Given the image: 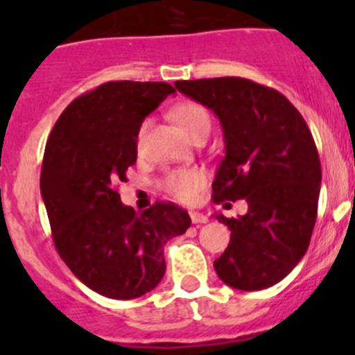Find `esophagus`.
I'll list each match as a JSON object with an SVG mask.
<instances>
[{
	"label": "esophagus",
	"mask_w": 355,
	"mask_h": 355,
	"mask_svg": "<svg viewBox=\"0 0 355 355\" xmlns=\"http://www.w3.org/2000/svg\"><path fill=\"white\" fill-rule=\"evenodd\" d=\"M190 218H192V222L193 224H206V222H208V216L206 215H202V213H199V211H190Z\"/></svg>",
	"instance_id": "obj_1"
}]
</instances>
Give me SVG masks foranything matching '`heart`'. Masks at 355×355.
Listing matches in <instances>:
<instances>
[{
  "instance_id": "obj_1",
  "label": "heart",
  "mask_w": 355,
  "mask_h": 355,
  "mask_svg": "<svg viewBox=\"0 0 355 355\" xmlns=\"http://www.w3.org/2000/svg\"><path fill=\"white\" fill-rule=\"evenodd\" d=\"M172 117L174 121L180 124L181 130L187 133V137L190 139L193 133L200 130H209L211 128V119H209L208 110L205 108L199 103L193 101H184L175 105L172 108ZM147 126L149 122L144 121L142 126H140L139 135H137V147H142L144 137H146ZM205 183V174L197 168H181V171H171L162 181L163 190L178 200H192L196 197V193L199 192V188Z\"/></svg>"
}]
</instances>
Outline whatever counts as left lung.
Segmentation results:
<instances>
[{
  "instance_id": "8db88e82",
  "label": "left lung",
  "mask_w": 355,
  "mask_h": 355,
  "mask_svg": "<svg viewBox=\"0 0 355 355\" xmlns=\"http://www.w3.org/2000/svg\"><path fill=\"white\" fill-rule=\"evenodd\" d=\"M174 85L220 119L225 156L213 202L249 205L238 218L216 215L231 231L213 263L216 275L243 291L274 286L302 259L316 222L322 167L311 131L283 94L256 81L227 76Z\"/></svg>"
}]
</instances>
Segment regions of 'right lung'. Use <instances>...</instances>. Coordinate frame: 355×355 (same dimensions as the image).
Masks as SVG:
<instances>
[{"mask_svg": "<svg viewBox=\"0 0 355 355\" xmlns=\"http://www.w3.org/2000/svg\"><path fill=\"white\" fill-rule=\"evenodd\" d=\"M174 92L163 81L99 85L62 112L44 150L40 193L56 250L81 283L110 299L158 286L163 245L192 224L174 202L135 213L117 192L137 162L144 119Z\"/></svg>", "mask_w": 355, "mask_h": 355, "instance_id": "obj_1", "label": "right lung"}]
</instances>
